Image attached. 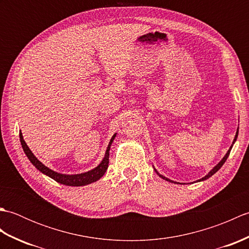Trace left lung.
<instances>
[{
  "mask_svg": "<svg viewBox=\"0 0 249 249\" xmlns=\"http://www.w3.org/2000/svg\"><path fill=\"white\" fill-rule=\"evenodd\" d=\"M237 135H239V128L236 129V134H235V137H234V139H233V142H232V144H231V146H230V149L228 150V152H227V153H226V155L223 157V160H220V161L217 163V165H216V166H215V167L212 169V170H211V171H210L208 174H206L205 177H203L202 178L198 179V182H201V181H205V179H208L209 178L212 177L214 173H216V172H217V171L219 170V169L221 168V166H223L224 163H225V161L227 160V158H228V156H229V154H230V151H231V149H232V146H233V144L235 143V141H236V139H237ZM154 170L156 171V173L158 174V176H160V178H163V179H166V181H168V182H171V183H174V184H178V183H177V182L172 181V179H170V178H166V177L161 176V174L158 173V171L156 170L155 168H154Z\"/></svg>",
  "mask_w": 249,
  "mask_h": 249,
  "instance_id": "8db88e82",
  "label": "left lung"
}]
</instances>
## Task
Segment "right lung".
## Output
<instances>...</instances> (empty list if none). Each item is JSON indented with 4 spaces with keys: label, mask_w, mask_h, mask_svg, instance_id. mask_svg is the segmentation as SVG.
I'll return each mask as SVG.
<instances>
[{
    "label": "right lung",
    "mask_w": 249,
    "mask_h": 249,
    "mask_svg": "<svg viewBox=\"0 0 249 249\" xmlns=\"http://www.w3.org/2000/svg\"><path fill=\"white\" fill-rule=\"evenodd\" d=\"M115 136H116V133L112 136V138L110 139V142L107 146V150H106L103 160L100 161V163L97 167H95L94 169H92V170H89V171L79 173V174H64V173H60V172L51 170L50 168L46 167L43 162L37 160V157L33 154V153H32L28 144L25 143L22 133H21V131L19 133L21 145H22V149L25 153V155L29 158V160L32 162V165L35 166L37 170H39L41 173H44L45 176L51 178L52 179H54V181H56L57 183L63 184V185H67V186H84V185H88V184H91V183L98 181V179L104 176L105 172L107 171V169H108L109 151H110V146H111V144H112V142L115 138Z\"/></svg>",
    "instance_id": "1"
}]
</instances>
